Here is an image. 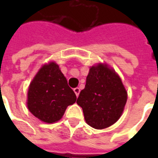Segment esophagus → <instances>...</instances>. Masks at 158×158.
I'll return each instance as SVG.
<instances>
[{
    "label": "esophagus",
    "mask_w": 158,
    "mask_h": 158,
    "mask_svg": "<svg viewBox=\"0 0 158 158\" xmlns=\"http://www.w3.org/2000/svg\"><path fill=\"white\" fill-rule=\"evenodd\" d=\"M73 91H74V93H75L76 96L78 97L79 95V93H80V89H79V87H77V88H74V89H73Z\"/></svg>",
    "instance_id": "1"
}]
</instances>
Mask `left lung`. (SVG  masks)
Segmentation results:
<instances>
[{"label": "left lung", "mask_w": 158, "mask_h": 158, "mask_svg": "<svg viewBox=\"0 0 158 158\" xmlns=\"http://www.w3.org/2000/svg\"><path fill=\"white\" fill-rule=\"evenodd\" d=\"M127 98L128 93L118 73L108 64L98 62L89 68L77 104L82 107L87 124L103 129L120 118Z\"/></svg>", "instance_id": "8db88e82"}]
</instances>
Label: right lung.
Segmentation results:
<instances>
[{
    "instance_id": "1",
    "label": "right lung",
    "mask_w": 158,
    "mask_h": 158,
    "mask_svg": "<svg viewBox=\"0 0 158 158\" xmlns=\"http://www.w3.org/2000/svg\"><path fill=\"white\" fill-rule=\"evenodd\" d=\"M76 99L59 65L51 61L42 65L29 84L27 107L41 122L53 123L62 118Z\"/></svg>"
}]
</instances>
